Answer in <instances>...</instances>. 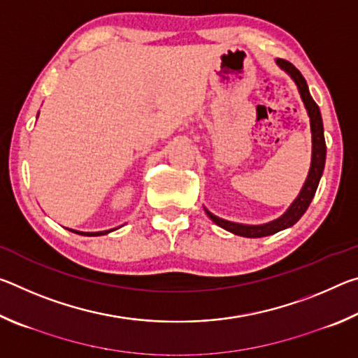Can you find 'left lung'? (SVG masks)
I'll list each match as a JSON object with an SVG mask.
<instances>
[{
    "instance_id": "8db88e82",
    "label": "left lung",
    "mask_w": 358,
    "mask_h": 358,
    "mask_svg": "<svg viewBox=\"0 0 358 358\" xmlns=\"http://www.w3.org/2000/svg\"><path fill=\"white\" fill-rule=\"evenodd\" d=\"M276 64L280 68L287 72L290 78L295 82L296 88H299L300 98L305 104V108L308 112V117H310V124H311V141H313V151H311V166L310 172H308V177L303 183L299 196L295 197V201L289 205V208L284 211V213L276 217V220L265 222V224H257V226H252V224H240V222H232L227 220H222V217L216 216L205 208V213L217 226L229 230L235 235H240V237L246 238H260L266 237V235H273L280 230H284L287 227H292L294 224L300 220L303 213L310 207L313 201L314 194L319 186L320 177H322L324 167H325V156H327V147H325V138H324V124H322V117H320L319 106L314 102L310 94V88H308L305 77L300 74V71L295 68L292 63L286 62V59L276 58Z\"/></svg>"
}]
</instances>
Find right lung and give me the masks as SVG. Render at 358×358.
Masks as SVG:
<instances>
[{
	"instance_id": "add662e5",
	"label": "right lung",
	"mask_w": 358,
	"mask_h": 358,
	"mask_svg": "<svg viewBox=\"0 0 358 358\" xmlns=\"http://www.w3.org/2000/svg\"><path fill=\"white\" fill-rule=\"evenodd\" d=\"M117 229L118 227L108 229V230H101V232H80V230H74V229H69V230H71V232H74V234H78V235H85V237H99V235H107V234H110V232H113V230H117Z\"/></svg>"
}]
</instances>
